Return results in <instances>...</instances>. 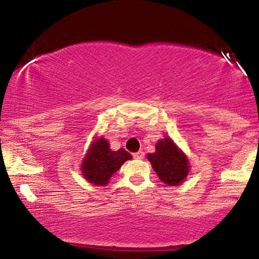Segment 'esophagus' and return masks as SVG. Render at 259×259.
I'll return each mask as SVG.
<instances>
[{"mask_svg": "<svg viewBox=\"0 0 259 259\" xmlns=\"http://www.w3.org/2000/svg\"><path fill=\"white\" fill-rule=\"evenodd\" d=\"M133 156H134V158H135V159H142L145 157V153L142 152V151H139V152L134 153Z\"/></svg>", "mask_w": 259, "mask_h": 259, "instance_id": "esophagus-1", "label": "esophagus"}]
</instances>
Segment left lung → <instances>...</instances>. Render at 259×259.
<instances>
[{
	"mask_svg": "<svg viewBox=\"0 0 259 259\" xmlns=\"http://www.w3.org/2000/svg\"><path fill=\"white\" fill-rule=\"evenodd\" d=\"M147 158L159 179L169 186L180 185L189 174V159L170 138L159 140L156 152L148 153Z\"/></svg>",
	"mask_w": 259,
	"mask_h": 259,
	"instance_id": "1",
	"label": "left lung"
}]
</instances>
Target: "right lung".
Segmentation results:
<instances>
[{
	"label": "right lung",
	"mask_w": 259,
	"mask_h": 259,
	"mask_svg": "<svg viewBox=\"0 0 259 259\" xmlns=\"http://www.w3.org/2000/svg\"><path fill=\"white\" fill-rule=\"evenodd\" d=\"M133 156L124 148L112 151L109 142L100 138L91 144L81 163V173L89 183L105 186L124 162L132 159Z\"/></svg>",
	"instance_id": "obj_1"
}]
</instances>
